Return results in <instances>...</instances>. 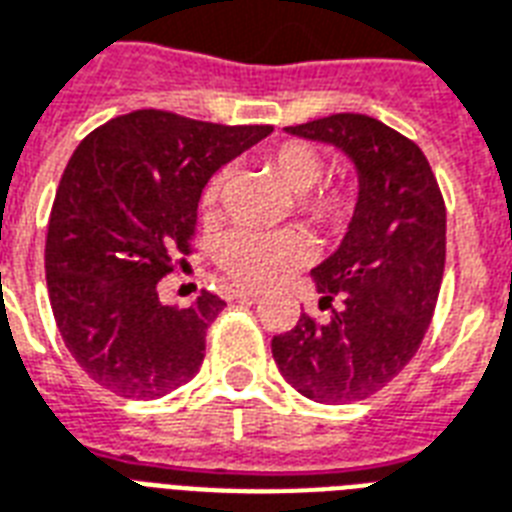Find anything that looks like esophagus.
<instances>
[{
    "label": "esophagus",
    "instance_id": "34e87169",
    "mask_svg": "<svg viewBox=\"0 0 512 512\" xmlns=\"http://www.w3.org/2000/svg\"><path fill=\"white\" fill-rule=\"evenodd\" d=\"M261 296V291H253V288H245V285H227L224 288V299L235 301V299H256Z\"/></svg>",
    "mask_w": 512,
    "mask_h": 512
}]
</instances>
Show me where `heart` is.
Returning <instances> with one entry per match:
<instances>
[{
    "label": "heart",
    "mask_w": 512,
    "mask_h": 512,
    "mask_svg": "<svg viewBox=\"0 0 512 512\" xmlns=\"http://www.w3.org/2000/svg\"><path fill=\"white\" fill-rule=\"evenodd\" d=\"M264 168L272 173L277 184H283L291 194H299L296 208L301 216H307L310 224L326 232H342L350 224L352 213L358 208L355 186L334 184L312 189L326 170L318 149L301 141H285L264 154ZM224 181H227V170H216L202 189V208L208 213L216 211ZM307 256H310V245L291 229L264 232V229L237 227L221 237L216 248V264L221 272L245 285L275 283L291 269L304 264Z\"/></svg>",
    "instance_id": "1"
}]
</instances>
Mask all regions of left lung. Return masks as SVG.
<instances>
[{
	"mask_svg": "<svg viewBox=\"0 0 512 512\" xmlns=\"http://www.w3.org/2000/svg\"><path fill=\"white\" fill-rule=\"evenodd\" d=\"M285 130L342 149L360 192L342 245L312 269L331 315L304 312L272 339V358L315 403L366 400L417 355L433 320L446 264L443 194L425 152L374 117L331 114Z\"/></svg>",
	"mask_w": 512,
	"mask_h": 512,
	"instance_id": "left-lung-1",
	"label": "left lung"
}]
</instances>
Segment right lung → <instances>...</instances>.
Here are the masks:
<instances>
[{
    "label": "right lung",
    "instance_id": "1",
    "mask_svg": "<svg viewBox=\"0 0 512 512\" xmlns=\"http://www.w3.org/2000/svg\"><path fill=\"white\" fill-rule=\"evenodd\" d=\"M269 125H216L160 109L114 117L71 154L45 243L50 307L66 350L120 398H162L192 379L227 304L202 291L168 307L157 283L192 253L208 178Z\"/></svg>",
    "mask_w": 512,
    "mask_h": 512
}]
</instances>
